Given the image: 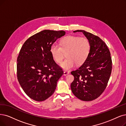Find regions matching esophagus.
Returning a JSON list of instances; mask_svg holds the SVG:
<instances>
[{"label": "esophagus", "instance_id": "esophagus-1", "mask_svg": "<svg viewBox=\"0 0 126 126\" xmlns=\"http://www.w3.org/2000/svg\"><path fill=\"white\" fill-rule=\"evenodd\" d=\"M69 74V71H64V72H63V75H64V76H66V75H68Z\"/></svg>", "mask_w": 126, "mask_h": 126}]
</instances>
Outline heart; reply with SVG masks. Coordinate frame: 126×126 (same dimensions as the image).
<instances>
[{"label":"heart","mask_w":126,"mask_h":126,"mask_svg":"<svg viewBox=\"0 0 126 126\" xmlns=\"http://www.w3.org/2000/svg\"><path fill=\"white\" fill-rule=\"evenodd\" d=\"M90 43L84 37L69 36L62 38L59 41V46L53 44L50 52L54 60L60 63L66 53L67 59L62 63L64 70L73 68L75 64L82 65L87 59L90 52Z\"/></svg>","instance_id":"obj_1"}]
</instances>
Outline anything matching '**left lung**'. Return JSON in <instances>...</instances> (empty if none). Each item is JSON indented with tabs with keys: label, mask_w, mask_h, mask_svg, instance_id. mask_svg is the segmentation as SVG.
Listing matches in <instances>:
<instances>
[{
	"label": "left lung",
	"mask_w": 126,
	"mask_h": 126,
	"mask_svg": "<svg viewBox=\"0 0 126 126\" xmlns=\"http://www.w3.org/2000/svg\"><path fill=\"white\" fill-rule=\"evenodd\" d=\"M90 43V52L85 63L71 73L74 79L71 84L73 94L79 99L92 101L99 97L106 88L112 68L110 54L107 46L99 37L83 30Z\"/></svg>",
	"instance_id": "1"
}]
</instances>
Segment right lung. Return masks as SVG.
I'll use <instances>...</instances> for the list:
<instances>
[{"mask_svg": "<svg viewBox=\"0 0 126 126\" xmlns=\"http://www.w3.org/2000/svg\"><path fill=\"white\" fill-rule=\"evenodd\" d=\"M63 31L44 30L29 38L17 59V77L22 89L31 99L42 101L53 94L57 82L63 74L55 62L50 48Z\"/></svg>", "mask_w": 126, "mask_h": 126, "instance_id": "add662e5", "label": "right lung"}]
</instances>
